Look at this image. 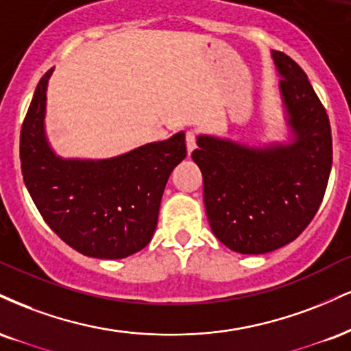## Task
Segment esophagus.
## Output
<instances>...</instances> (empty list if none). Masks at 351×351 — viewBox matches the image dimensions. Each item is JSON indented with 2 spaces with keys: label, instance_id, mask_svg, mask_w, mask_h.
Listing matches in <instances>:
<instances>
[{
  "label": "esophagus",
  "instance_id": "esophagus-1",
  "mask_svg": "<svg viewBox=\"0 0 351 351\" xmlns=\"http://www.w3.org/2000/svg\"><path fill=\"white\" fill-rule=\"evenodd\" d=\"M186 147H188V155H191V152L196 149V134L193 130L186 132Z\"/></svg>",
  "mask_w": 351,
  "mask_h": 351
}]
</instances>
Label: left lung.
Returning <instances> with one entry per match:
<instances>
[{
    "label": "left lung",
    "mask_w": 351,
    "mask_h": 351,
    "mask_svg": "<svg viewBox=\"0 0 351 351\" xmlns=\"http://www.w3.org/2000/svg\"><path fill=\"white\" fill-rule=\"evenodd\" d=\"M286 141L260 145L197 135L193 160L204 180L210 230L230 250L261 255L285 247L309 226L332 170L328 116L307 75L271 50Z\"/></svg>",
    "instance_id": "obj_1"
}]
</instances>
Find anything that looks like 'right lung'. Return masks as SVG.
<instances>
[{
    "label": "right lung",
    "instance_id": "obj_1",
    "mask_svg": "<svg viewBox=\"0 0 351 351\" xmlns=\"http://www.w3.org/2000/svg\"><path fill=\"white\" fill-rule=\"evenodd\" d=\"M37 84L21 130V170L47 226L71 248L121 260L150 243L173 168L186 157L184 132L111 158H63L45 132L47 86Z\"/></svg>",
    "mask_w": 351,
    "mask_h": 351
}]
</instances>
